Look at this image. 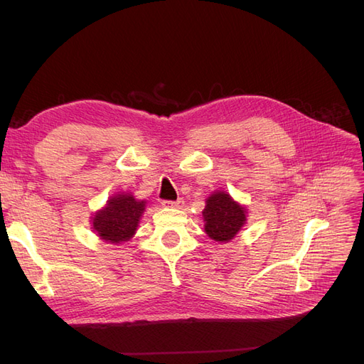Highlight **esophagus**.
Listing matches in <instances>:
<instances>
[{
  "instance_id": "1",
  "label": "esophagus",
  "mask_w": 364,
  "mask_h": 364,
  "mask_svg": "<svg viewBox=\"0 0 364 364\" xmlns=\"http://www.w3.org/2000/svg\"><path fill=\"white\" fill-rule=\"evenodd\" d=\"M162 205H164V206H168V208H181V206H183V199H178V200H164Z\"/></svg>"
}]
</instances>
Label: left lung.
Returning <instances> with one entry per match:
<instances>
[{"mask_svg": "<svg viewBox=\"0 0 364 364\" xmlns=\"http://www.w3.org/2000/svg\"><path fill=\"white\" fill-rule=\"evenodd\" d=\"M202 214L206 234L215 241L232 240L246 222V209L223 191L208 197Z\"/></svg>", "mask_w": 364, "mask_h": 364, "instance_id": "1", "label": "left lung"}]
</instances>
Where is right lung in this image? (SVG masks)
<instances>
[{
    "label": "right lung",
    "instance_id": "1",
    "mask_svg": "<svg viewBox=\"0 0 364 364\" xmlns=\"http://www.w3.org/2000/svg\"><path fill=\"white\" fill-rule=\"evenodd\" d=\"M146 200H136L130 194L114 196L106 208L98 211L92 220L98 237L109 243L127 241L135 234Z\"/></svg>",
    "mask_w": 364,
    "mask_h": 364
}]
</instances>
